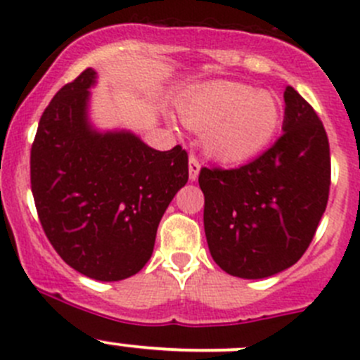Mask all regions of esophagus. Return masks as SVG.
Listing matches in <instances>:
<instances>
[{
	"instance_id": "obj_1",
	"label": "esophagus",
	"mask_w": 360,
	"mask_h": 360,
	"mask_svg": "<svg viewBox=\"0 0 360 360\" xmlns=\"http://www.w3.org/2000/svg\"><path fill=\"white\" fill-rule=\"evenodd\" d=\"M202 163L198 162V158L195 155L190 157V181H195L198 177V172H200Z\"/></svg>"
}]
</instances>
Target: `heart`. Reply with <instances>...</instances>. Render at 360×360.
<instances>
[{
  "instance_id": "heart-1",
  "label": "heart",
  "mask_w": 360,
  "mask_h": 360,
  "mask_svg": "<svg viewBox=\"0 0 360 360\" xmlns=\"http://www.w3.org/2000/svg\"><path fill=\"white\" fill-rule=\"evenodd\" d=\"M186 127L203 134V148L224 163L263 153L281 127V106L268 90L237 82L207 83L179 103Z\"/></svg>"
}]
</instances>
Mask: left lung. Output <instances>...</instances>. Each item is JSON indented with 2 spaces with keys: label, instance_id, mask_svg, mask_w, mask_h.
I'll list each match as a JSON object with an SVG mask.
<instances>
[{
  "label": "left lung",
  "instance_id": "1",
  "mask_svg": "<svg viewBox=\"0 0 360 360\" xmlns=\"http://www.w3.org/2000/svg\"><path fill=\"white\" fill-rule=\"evenodd\" d=\"M284 103V134L270 150L238 169L203 167L198 176L210 256L235 277L256 281L292 266L328 205L324 125L292 86H285Z\"/></svg>",
  "mask_w": 360,
  "mask_h": 360
}]
</instances>
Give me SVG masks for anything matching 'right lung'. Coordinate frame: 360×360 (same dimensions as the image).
Instances as JSON below:
<instances>
[{"mask_svg":"<svg viewBox=\"0 0 360 360\" xmlns=\"http://www.w3.org/2000/svg\"><path fill=\"white\" fill-rule=\"evenodd\" d=\"M96 83L89 68L50 101L31 148V190L57 254L85 277L116 282L153 254L160 219L188 183V155L153 150L127 129H97Z\"/></svg>","mask_w":360,"mask_h":360,"instance_id":"obj_1","label":"right lung"}]
</instances>
